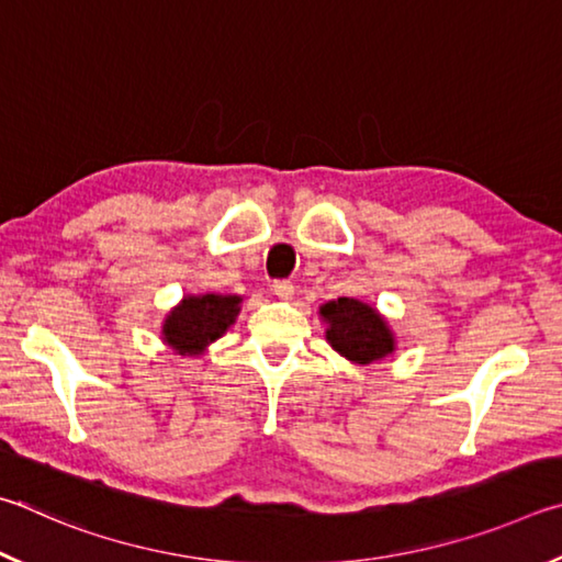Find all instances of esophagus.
<instances>
[{"instance_id": "obj_1", "label": "esophagus", "mask_w": 562, "mask_h": 562, "mask_svg": "<svg viewBox=\"0 0 562 562\" xmlns=\"http://www.w3.org/2000/svg\"><path fill=\"white\" fill-rule=\"evenodd\" d=\"M271 291L279 299H291L293 291H296V289H293V283L289 279H279V281H273V289Z\"/></svg>"}]
</instances>
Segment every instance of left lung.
<instances>
[{"mask_svg": "<svg viewBox=\"0 0 562 562\" xmlns=\"http://www.w3.org/2000/svg\"><path fill=\"white\" fill-rule=\"evenodd\" d=\"M321 316L328 321V340L342 358L360 366L382 360L395 350V340L387 323L378 311L358 299H338L321 308Z\"/></svg>", "mask_w": 562, "mask_h": 562, "instance_id": "8db88e82", "label": "left lung"}]
</instances>
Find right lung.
<instances>
[{
    "label": "right lung",
    "mask_w": 562,
    "mask_h": 562,
    "mask_svg": "<svg viewBox=\"0 0 562 562\" xmlns=\"http://www.w3.org/2000/svg\"><path fill=\"white\" fill-rule=\"evenodd\" d=\"M239 296H216V293L184 299L182 306L167 316L162 336L182 356L200 352L206 342L216 340L232 326L239 313Z\"/></svg>",
    "instance_id": "add662e5"
}]
</instances>
